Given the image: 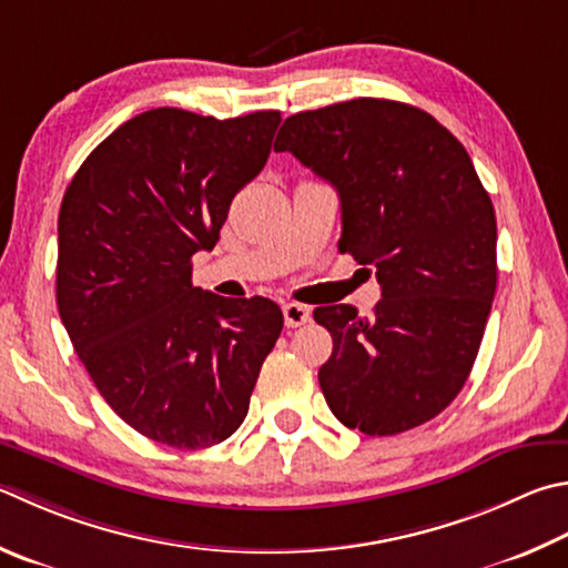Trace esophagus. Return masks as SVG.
I'll return each mask as SVG.
<instances>
[{"label": "esophagus", "instance_id": "obj_1", "mask_svg": "<svg viewBox=\"0 0 568 568\" xmlns=\"http://www.w3.org/2000/svg\"><path fill=\"white\" fill-rule=\"evenodd\" d=\"M283 315H285L287 327H301L305 323H311V307L303 305V303H285Z\"/></svg>", "mask_w": 568, "mask_h": 568}]
</instances>
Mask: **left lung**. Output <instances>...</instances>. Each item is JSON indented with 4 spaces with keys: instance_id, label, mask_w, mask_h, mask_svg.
Listing matches in <instances>:
<instances>
[{
    "instance_id": "8db88e82",
    "label": "left lung",
    "mask_w": 568,
    "mask_h": 568,
    "mask_svg": "<svg viewBox=\"0 0 568 568\" xmlns=\"http://www.w3.org/2000/svg\"><path fill=\"white\" fill-rule=\"evenodd\" d=\"M275 151L333 183L337 248L383 287L369 315L315 307L327 407L367 437L425 425L467 383L497 291V219L467 149L417 106L353 99L293 113Z\"/></svg>"
}]
</instances>
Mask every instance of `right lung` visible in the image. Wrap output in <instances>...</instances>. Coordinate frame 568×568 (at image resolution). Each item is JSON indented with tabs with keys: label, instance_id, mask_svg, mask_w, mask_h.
Masks as SVG:
<instances>
[{
	"label": "right lung",
	"instance_id": "right-lung-1",
	"mask_svg": "<svg viewBox=\"0 0 568 568\" xmlns=\"http://www.w3.org/2000/svg\"><path fill=\"white\" fill-rule=\"evenodd\" d=\"M281 111L219 121L151 109L106 136L59 211L57 305L109 407L179 449L229 439L248 415L283 313L191 283L231 201L263 171Z\"/></svg>",
	"mask_w": 568,
	"mask_h": 568
}]
</instances>
